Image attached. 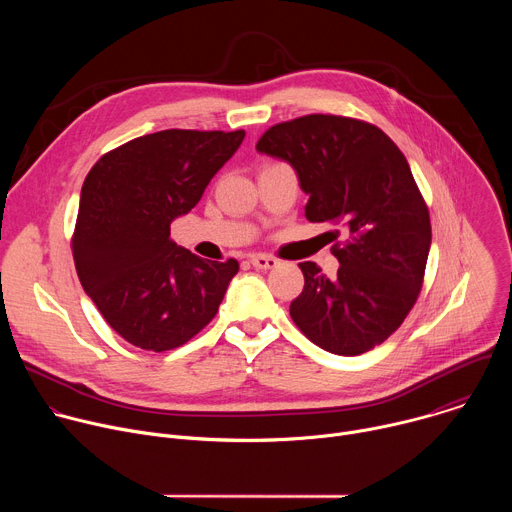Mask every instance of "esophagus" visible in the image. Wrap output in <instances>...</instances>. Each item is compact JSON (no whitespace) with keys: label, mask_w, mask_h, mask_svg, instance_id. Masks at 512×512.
<instances>
[{"label":"esophagus","mask_w":512,"mask_h":512,"mask_svg":"<svg viewBox=\"0 0 512 512\" xmlns=\"http://www.w3.org/2000/svg\"><path fill=\"white\" fill-rule=\"evenodd\" d=\"M249 261H251V265L253 267H257V269H273L279 261L275 259V257H271V255H251L249 257Z\"/></svg>","instance_id":"1"}]
</instances>
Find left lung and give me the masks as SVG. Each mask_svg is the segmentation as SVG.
<instances>
[{
    "instance_id": "left-lung-1",
    "label": "left lung",
    "mask_w": 512,
    "mask_h": 512,
    "mask_svg": "<svg viewBox=\"0 0 512 512\" xmlns=\"http://www.w3.org/2000/svg\"><path fill=\"white\" fill-rule=\"evenodd\" d=\"M257 150L294 166L310 223L346 231L332 245L336 279L300 263L304 289L291 320L332 354L383 344L417 302L431 245L429 210L403 152L373 123L322 113L269 127Z\"/></svg>"
}]
</instances>
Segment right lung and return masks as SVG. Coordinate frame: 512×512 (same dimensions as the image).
<instances>
[{
  "instance_id": "add662e5",
  "label": "right lung",
  "mask_w": 512,
  "mask_h": 512,
  "mask_svg": "<svg viewBox=\"0 0 512 512\" xmlns=\"http://www.w3.org/2000/svg\"><path fill=\"white\" fill-rule=\"evenodd\" d=\"M245 131L164 129L107 152L81 190L72 257L87 296L129 344L164 352L218 312L237 259L208 261L170 239Z\"/></svg>"
}]
</instances>
